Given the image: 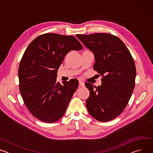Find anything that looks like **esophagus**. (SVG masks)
<instances>
[{
  "label": "esophagus",
  "instance_id": "esophagus-1",
  "mask_svg": "<svg viewBox=\"0 0 153 153\" xmlns=\"http://www.w3.org/2000/svg\"><path fill=\"white\" fill-rule=\"evenodd\" d=\"M85 83L82 81H79V86H84Z\"/></svg>",
  "mask_w": 153,
  "mask_h": 153
}]
</instances>
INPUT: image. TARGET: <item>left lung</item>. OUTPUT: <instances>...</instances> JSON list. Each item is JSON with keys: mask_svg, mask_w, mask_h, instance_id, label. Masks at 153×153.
<instances>
[{"mask_svg": "<svg viewBox=\"0 0 153 153\" xmlns=\"http://www.w3.org/2000/svg\"><path fill=\"white\" fill-rule=\"evenodd\" d=\"M76 36L93 53V68L102 76V85L99 86L88 82L85 84L90 91L87 110L98 121L113 120L123 112L134 90L136 76L134 59L124 43L116 36L95 33Z\"/></svg>", "mask_w": 153, "mask_h": 153, "instance_id": "obj_1", "label": "left lung"}]
</instances>
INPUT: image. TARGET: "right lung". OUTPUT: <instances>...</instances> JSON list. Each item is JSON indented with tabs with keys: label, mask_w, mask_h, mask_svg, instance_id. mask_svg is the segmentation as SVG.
<instances>
[{
	"label": "right lung",
	"mask_w": 153,
	"mask_h": 153,
	"mask_svg": "<svg viewBox=\"0 0 153 153\" xmlns=\"http://www.w3.org/2000/svg\"><path fill=\"white\" fill-rule=\"evenodd\" d=\"M83 48L73 36L46 33L26 49L18 70L19 90L30 112L39 120L53 123L65 114L79 81H56L57 70L71 50Z\"/></svg>",
	"instance_id": "1"
}]
</instances>
